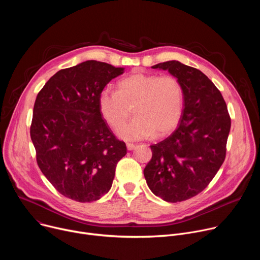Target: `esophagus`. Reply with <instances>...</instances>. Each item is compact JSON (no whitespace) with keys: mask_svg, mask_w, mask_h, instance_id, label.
<instances>
[{"mask_svg":"<svg viewBox=\"0 0 260 260\" xmlns=\"http://www.w3.org/2000/svg\"><path fill=\"white\" fill-rule=\"evenodd\" d=\"M126 148H127V150H134L135 148H136V145L135 144H132V143H127L126 144Z\"/></svg>","mask_w":260,"mask_h":260,"instance_id":"1","label":"esophagus"}]
</instances>
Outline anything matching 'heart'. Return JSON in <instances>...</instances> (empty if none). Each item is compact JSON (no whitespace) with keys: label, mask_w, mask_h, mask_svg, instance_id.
<instances>
[{"label":"heart","mask_w":260,"mask_h":260,"mask_svg":"<svg viewBox=\"0 0 260 260\" xmlns=\"http://www.w3.org/2000/svg\"><path fill=\"white\" fill-rule=\"evenodd\" d=\"M183 105V87L176 77L142 72L118 81L117 91L103 89L98 99L100 114L112 128L118 127L133 107L135 118L117 129V136L127 141L168 134L178 123Z\"/></svg>","instance_id":"1"}]
</instances>
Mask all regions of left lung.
Here are the masks:
<instances>
[{
  "label": "left lung",
  "instance_id": "1",
  "mask_svg": "<svg viewBox=\"0 0 260 260\" xmlns=\"http://www.w3.org/2000/svg\"><path fill=\"white\" fill-rule=\"evenodd\" d=\"M152 68L180 81L184 105L176 131L150 146L152 158L144 176L156 197L178 203L202 192L223 164L231 117L221 92L200 70L178 60Z\"/></svg>",
  "mask_w": 260,
  "mask_h": 260
}]
</instances>
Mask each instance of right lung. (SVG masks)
<instances>
[{"label":"right lung","mask_w":260,"mask_h":260,"mask_svg":"<svg viewBox=\"0 0 260 260\" xmlns=\"http://www.w3.org/2000/svg\"><path fill=\"white\" fill-rule=\"evenodd\" d=\"M123 73L124 68L86 60L55 73L37 95L30 125L37 162L66 198L90 203L112 186L126 146L102 118L98 99Z\"/></svg>","instance_id":"1"}]
</instances>
